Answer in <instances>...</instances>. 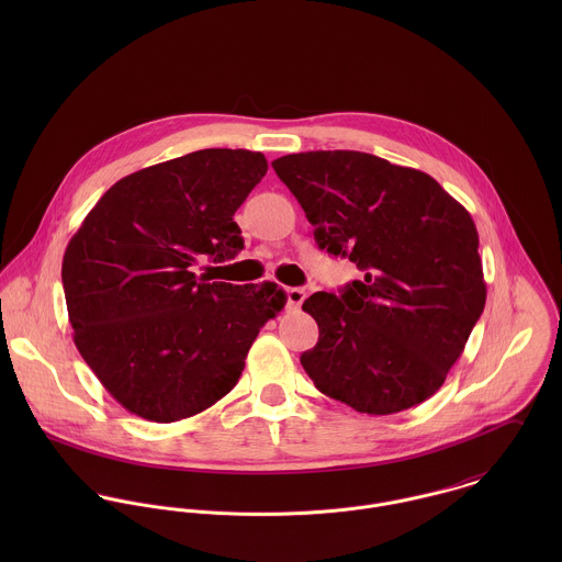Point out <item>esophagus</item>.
Masks as SVG:
<instances>
[{
  "mask_svg": "<svg viewBox=\"0 0 562 562\" xmlns=\"http://www.w3.org/2000/svg\"><path fill=\"white\" fill-rule=\"evenodd\" d=\"M285 296H288V307L290 310H299L301 305H303V301H305V290L303 288H288L285 290Z\"/></svg>",
  "mask_w": 562,
  "mask_h": 562,
  "instance_id": "esophagus-1",
  "label": "esophagus"
}]
</instances>
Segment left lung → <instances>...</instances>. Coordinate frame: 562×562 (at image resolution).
<instances>
[{"instance_id":"left-lung-1","label":"left lung","mask_w":562,"mask_h":562,"mask_svg":"<svg viewBox=\"0 0 562 562\" xmlns=\"http://www.w3.org/2000/svg\"><path fill=\"white\" fill-rule=\"evenodd\" d=\"M330 255L363 272L303 310L321 328L301 363L324 396L390 415L428 401L486 301L479 232L430 175L361 151L272 161Z\"/></svg>"}]
</instances>
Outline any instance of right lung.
<instances>
[{
	"mask_svg": "<svg viewBox=\"0 0 562 562\" xmlns=\"http://www.w3.org/2000/svg\"><path fill=\"white\" fill-rule=\"evenodd\" d=\"M263 154L203 149L116 181L63 259L74 341L110 396L149 422L192 417L227 396L259 328L285 305L272 283H207L201 259L241 248L236 210Z\"/></svg>",
	"mask_w": 562,
	"mask_h": 562,
	"instance_id": "add662e5",
	"label": "right lung"
}]
</instances>
